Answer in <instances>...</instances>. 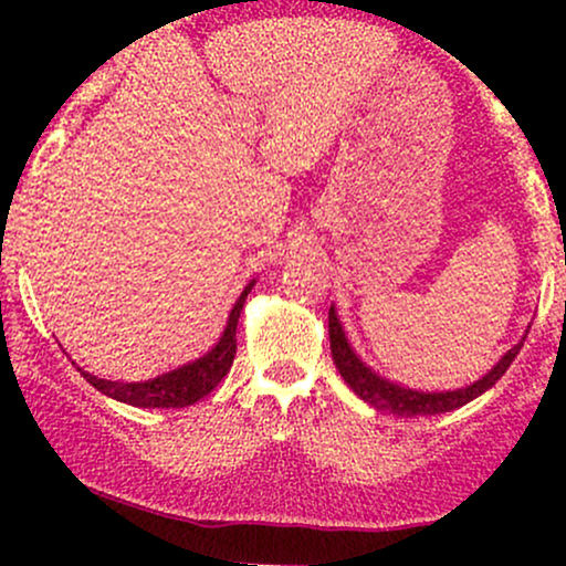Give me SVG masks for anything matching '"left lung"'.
Segmentation results:
<instances>
[{"label": "left lung", "instance_id": "obj_1", "mask_svg": "<svg viewBox=\"0 0 566 566\" xmlns=\"http://www.w3.org/2000/svg\"><path fill=\"white\" fill-rule=\"evenodd\" d=\"M522 346L524 343L513 346L482 380H476L469 388H458V391H441V394H423V391H412V388H401L396 386V382L375 375L373 369H369L365 361L350 350L346 335H343L340 322H337L335 308H329V348H333L335 367L340 369L343 380H346L348 386L354 388V394L361 396L367 405H373L375 409H382V412L405 415V418L450 412V409L469 405L471 399L482 396L486 388H492L500 378H503L505 369L511 367V361L516 359V354L522 350Z\"/></svg>", "mask_w": 566, "mask_h": 566}]
</instances>
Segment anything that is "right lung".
<instances>
[{
    "instance_id": "add662e5",
    "label": "right lung",
    "mask_w": 566,
    "mask_h": 566,
    "mask_svg": "<svg viewBox=\"0 0 566 566\" xmlns=\"http://www.w3.org/2000/svg\"><path fill=\"white\" fill-rule=\"evenodd\" d=\"M252 284L255 282L247 284L242 295H239L237 305L231 308L229 324H226L223 337L218 340V346L212 348L210 354L201 356V359L191 361V365L172 369V373L161 375V378L146 380V382L103 380V378H95V375L84 373V369H80V367L76 369H80L90 386L97 388L101 394L112 396V399H116V401H125V405L148 407V409L193 405V401H199L201 396L210 394L212 388H216L218 382L226 378V373H229L233 365V356H237V322H239V314H242V305L247 301V292L252 290Z\"/></svg>"
}]
</instances>
